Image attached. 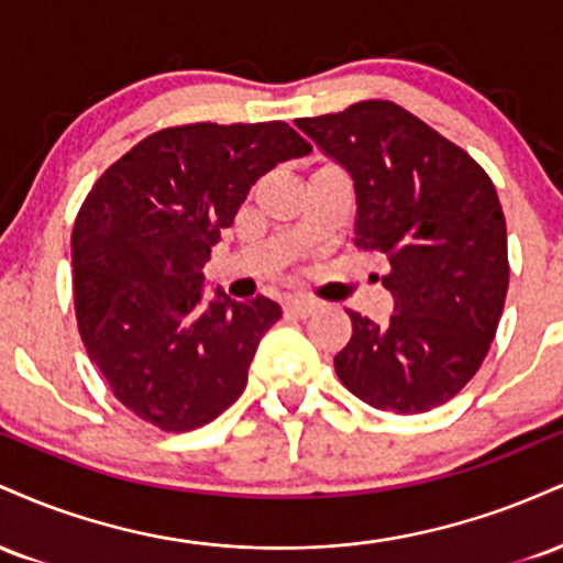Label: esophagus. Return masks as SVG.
<instances>
[{
	"instance_id": "1",
	"label": "esophagus",
	"mask_w": 563,
	"mask_h": 563,
	"mask_svg": "<svg viewBox=\"0 0 563 563\" xmlns=\"http://www.w3.org/2000/svg\"><path fill=\"white\" fill-rule=\"evenodd\" d=\"M318 309L320 303L309 299V296H290V299H286V312L296 314V318H309V314L318 312Z\"/></svg>"
}]
</instances>
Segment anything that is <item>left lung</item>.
Masks as SVG:
<instances>
[{
	"instance_id": "obj_1",
	"label": "left lung",
	"mask_w": 563,
	"mask_h": 563,
	"mask_svg": "<svg viewBox=\"0 0 563 563\" xmlns=\"http://www.w3.org/2000/svg\"><path fill=\"white\" fill-rule=\"evenodd\" d=\"M352 174L354 245L389 262V322L346 309L352 339L333 357L341 384L376 410L416 416L476 376L508 294V235L489 174L463 147L391 100L296 119Z\"/></svg>"
}]
</instances>
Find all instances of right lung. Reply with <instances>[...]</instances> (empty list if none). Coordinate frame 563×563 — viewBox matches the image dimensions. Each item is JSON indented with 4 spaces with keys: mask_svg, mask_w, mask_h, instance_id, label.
Masks as SVG:
<instances>
[{
    "mask_svg": "<svg viewBox=\"0 0 563 563\" xmlns=\"http://www.w3.org/2000/svg\"><path fill=\"white\" fill-rule=\"evenodd\" d=\"M307 140L286 121L166 126L100 174L70 232L74 309L89 360L126 410L192 431L241 397L275 301H200L203 264L251 185Z\"/></svg>",
    "mask_w": 563,
    "mask_h": 563,
    "instance_id": "obj_1",
    "label": "right lung"
}]
</instances>
